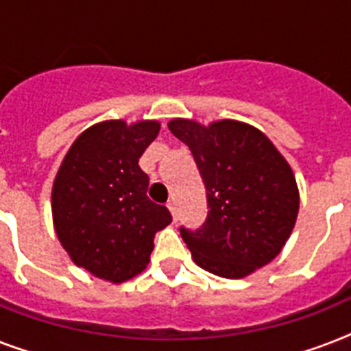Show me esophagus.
<instances>
[{
  "mask_svg": "<svg viewBox=\"0 0 351 351\" xmlns=\"http://www.w3.org/2000/svg\"><path fill=\"white\" fill-rule=\"evenodd\" d=\"M167 209L171 211V217H173V220H178V209H176V204L175 202H169L167 204Z\"/></svg>",
  "mask_w": 351,
  "mask_h": 351,
  "instance_id": "34e87169",
  "label": "esophagus"
}]
</instances>
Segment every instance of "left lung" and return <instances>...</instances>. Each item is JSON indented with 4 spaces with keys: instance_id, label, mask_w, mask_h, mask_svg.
Instances as JSON below:
<instances>
[{
    "instance_id": "obj_1",
    "label": "left lung",
    "mask_w": 351,
    "mask_h": 351,
    "mask_svg": "<svg viewBox=\"0 0 351 351\" xmlns=\"http://www.w3.org/2000/svg\"><path fill=\"white\" fill-rule=\"evenodd\" d=\"M169 131L191 151L206 186L208 219L180 228L193 261L206 271L242 278L282 251L299 213L289 164L256 127L237 120L202 125L175 118Z\"/></svg>"
}]
</instances>
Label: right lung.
<instances>
[{
    "mask_svg": "<svg viewBox=\"0 0 351 351\" xmlns=\"http://www.w3.org/2000/svg\"><path fill=\"white\" fill-rule=\"evenodd\" d=\"M156 120H106L80 134L52 184V222L76 266L121 284L149 264L154 234L171 224L147 198L138 158L158 136Z\"/></svg>",
    "mask_w": 351,
    "mask_h": 351,
    "instance_id": "right-lung-1",
    "label": "right lung"
}]
</instances>
